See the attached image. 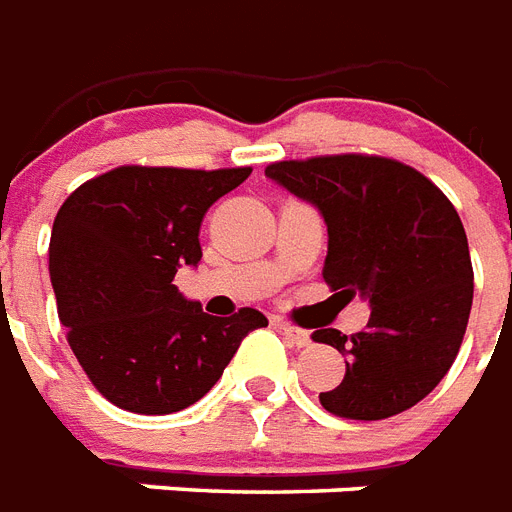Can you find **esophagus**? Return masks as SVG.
<instances>
[{"instance_id":"34e87169","label":"esophagus","mask_w":512,"mask_h":512,"mask_svg":"<svg viewBox=\"0 0 512 512\" xmlns=\"http://www.w3.org/2000/svg\"><path fill=\"white\" fill-rule=\"evenodd\" d=\"M279 329L292 345H297V348H308V345H311V332H305V329L295 327V324H287V321H281Z\"/></svg>"}]
</instances>
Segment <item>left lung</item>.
<instances>
[{
    "instance_id": "left-lung-1",
    "label": "left lung",
    "mask_w": 512,
    "mask_h": 512,
    "mask_svg": "<svg viewBox=\"0 0 512 512\" xmlns=\"http://www.w3.org/2000/svg\"><path fill=\"white\" fill-rule=\"evenodd\" d=\"M265 175L324 217V281L372 305L364 332H313L348 358L321 406L345 420L412 409L454 364L473 305L468 236L454 204L422 172L385 156H313L268 164Z\"/></svg>"
}]
</instances>
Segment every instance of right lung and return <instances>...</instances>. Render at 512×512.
Wrapping results in <instances>:
<instances>
[{"label": "right lung", "instance_id": "right-lung-1", "mask_svg": "<svg viewBox=\"0 0 512 512\" xmlns=\"http://www.w3.org/2000/svg\"><path fill=\"white\" fill-rule=\"evenodd\" d=\"M249 167L127 164L76 188L55 215L50 281L60 324L100 396L135 414H172L212 390L241 340L268 319H228L185 300L177 268L201 260L207 209Z\"/></svg>", "mask_w": 512, "mask_h": 512}]
</instances>
